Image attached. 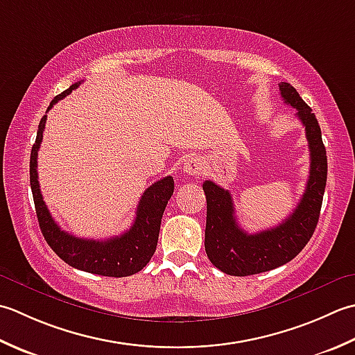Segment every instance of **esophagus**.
Returning a JSON list of instances; mask_svg holds the SVG:
<instances>
[{"mask_svg": "<svg viewBox=\"0 0 355 355\" xmlns=\"http://www.w3.org/2000/svg\"><path fill=\"white\" fill-rule=\"evenodd\" d=\"M182 171L185 173V175L199 178V176L204 175V165H202L200 159H198V157H190V159H187V161L184 162Z\"/></svg>", "mask_w": 355, "mask_h": 355, "instance_id": "esophagus-1", "label": "esophagus"}]
</instances>
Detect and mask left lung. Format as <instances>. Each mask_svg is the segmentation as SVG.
I'll list each match as a JSON object with an SVG mask.
<instances>
[{
  "label": "left lung",
  "mask_w": 355,
  "mask_h": 355,
  "mask_svg": "<svg viewBox=\"0 0 355 355\" xmlns=\"http://www.w3.org/2000/svg\"><path fill=\"white\" fill-rule=\"evenodd\" d=\"M279 89L285 104L297 110V118L305 127L311 153L309 178L293 214L280 225L256 234L239 227L230 191L205 180L202 185L207 196L205 251L209 262L230 276H251L288 263L305 248L319 222L328 175L320 125L291 84L280 83Z\"/></svg>",
  "instance_id": "8db88e82"
}]
</instances>
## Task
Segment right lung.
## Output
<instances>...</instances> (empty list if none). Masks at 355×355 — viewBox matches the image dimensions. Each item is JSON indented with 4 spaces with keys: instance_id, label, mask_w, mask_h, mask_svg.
<instances>
[{
    "instance_id": "1",
    "label": "right lung",
    "mask_w": 355,
    "mask_h": 355,
    "mask_svg": "<svg viewBox=\"0 0 355 355\" xmlns=\"http://www.w3.org/2000/svg\"><path fill=\"white\" fill-rule=\"evenodd\" d=\"M81 83L70 85L61 95L53 98L47 107V112L58 101L70 95ZM47 114L42 116L36 141L31 153V187L35 202L36 216H38L41 233L44 236L49 247L52 248L64 262L76 270L85 272L99 274L107 277H125L141 271L146 266L151 256L155 254L159 230L164 209L175 190V180L171 176L157 180L144 191L136 209L133 225L124 234L114 236L105 241H93V239H81L66 233L55 222L49 213L47 205L42 200V194L38 182V150L42 142V132L46 127Z\"/></svg>"
}]
</instances>
